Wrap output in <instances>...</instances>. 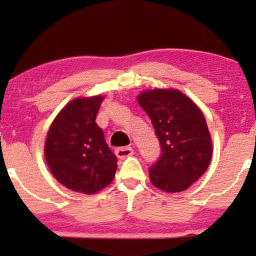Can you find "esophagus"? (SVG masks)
Segmentation results:
<instances>
[{
    "mask_svg": "<svg viewBox=\"0 0 256 256\" xmlns=\"http://www.w3.org/2000/svg\"><path fill=\"white\" fill-rule=\"evenodd\" d=\"M115 154H116L118 158L120 160H124L126 157H130V156L134 154L132 147H119V148L115 150Z\"/></svg>",
    "mask_w": 256,
    "mask_h": 256,
    "instance_id": "esophagus-1",
    "label": "esophagus"
}]
</instances>
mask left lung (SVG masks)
Listing matches in <instances>:
<instances>
[{
	"label": "left lung",
	"instance_id": "left-lung-1",
	"mask_svg": "<svg viewBox=\"0 0 256 256\" xmlns=\"http://www.w3.org/2000/svg\"><path fill=\"white\" fill-rule=\"evenodd\" d=\"M137 102L147 112L160 144V156L150 179L166 192L186 190L208 168L212 144L205 116L180 90H153Z\"/></svg>",
	"mask_w": 256,
	"mask_h": 256
}]
</instances>
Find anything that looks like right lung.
Here are the masks:
<instances>
[{"instance_id": "obj_1", "label": "right lung", "mask_w": 256, "mask_h": 256, "mask_svg": "<svg viewBox=\"0 0 256 256\" xmlns=\"http://www.w3.org/2000/svg\"><path fill=\"white\" fill-rule=\"evenodd\" d=\"M103 96L70 102L51 124L45 142V160L64 186L96 194L112 182L118 158L106 144L96 118Z\"/></svg>"}]
</instances>
